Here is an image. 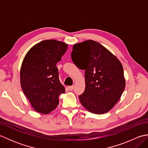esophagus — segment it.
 I'll return each mask as SVG.
<instances>
[{
  "mask_svg": "<svg viewBox=\"0 0 148 148\" xmlns=\"http://www.w3.org/2000/svg\"><path fill=\"white\" fill-rule=\"evenodd\" d=\"M68 88H69V90H70V91H72V90H74V86H69Z\"/></svg>",
  "mask_w": 148,
  "mask_h": 148,
  "instance_id": "34e87169",
  "label": "esophagus"
}]
</instances>
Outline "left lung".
Masks as SVG:
<instances>
[{"instance_id": "left-lung-1", "label": "left lung", "mask_w": 148, "mask_h": 148, "mask_svg": "<svg viewBox=\"0 0 148 148\" xmlns=\"http://www.w3.org/2000/svg\"><path fill=\"white\" fill-rule=\"evenodd\" d=\"M71 57L77 67L85 70V90L79 97L81 104L93 114L109 112L121 98L126 84L120 61L93 40L75 44Z\"/></svg>"}]
</instances>
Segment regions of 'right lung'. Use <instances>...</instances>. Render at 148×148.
<instances>
[{"label": "right lung", "mask_w": 148, "mask_h": 148, "mask_svg": "<svg viewBox=\"0 0 148 148\" xmlns=\"http://www.w3.org/2000/svg\"><path fill=\"white\" fill-rule=\"evenodd\" d=\"M66 43L45 40L31 48L20 69L21 89L37 112L47 114L58 105V97L65 92L60 82L57 62L67 51Z\"/></svg>", "instance_id": "1"}]
</instances>
